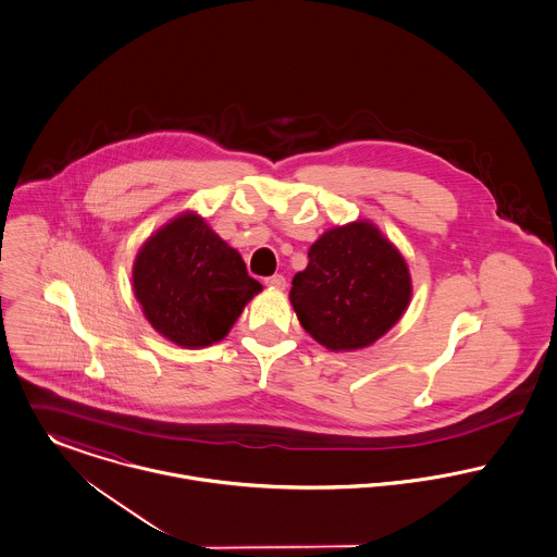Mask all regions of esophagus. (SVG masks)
<instances>
[{
	"instance_id": "34e87169",
	"label": "esophagus",
	"mask_w": 557,
	"mask_h": 557,
	"mask_svg": "<svg viewBox=\"0 0 557 557\" xmlns=\"http://www.w3.org/2000/svg\"><path fill=\"white\" fill-rule=\"evenodd\" d=\"M265 287L281 292V289L287 287V281H285L283 274H274V276H268V278H265Z\"/></svg>"
}]
</instances>
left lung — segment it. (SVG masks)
<instances>
[{
	"label": "left lung",
	"mask_w": 557,
	"mask_h": 557,
	"mask_svg": "<svg viewBox=\"0 0 557 557\" xmlns=\"http://www.w3.org/2000/svg\"><path fill=\"white\" fill-rule=\"evenodd\" d=\"M409 296L405 259L371 223L325 232L289 292L302 327L334 351L377 341L400 319Z\"/></svg>",
	"instance_id": "left-lung-1"
}]
</instances>
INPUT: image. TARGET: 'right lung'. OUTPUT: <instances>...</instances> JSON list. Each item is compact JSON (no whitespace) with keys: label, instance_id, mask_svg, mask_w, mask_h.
Here are the masks:
<instances>
[{"label":"right lung","instance_id":"1","mask_svg":"<svg viewBox=\"0 0 557 557\" xmlns=\"http://www.w3.org/2000/svg\"><path fill=\"white\" fill-rule=\"evenodd\" d=\"M133 285L148 321L182 347L221 341L261 292L238 250L197 214H182L144 244Z\"/></svg>","mask_w":557,"mask_h":557}]
</instances>
